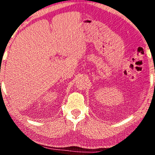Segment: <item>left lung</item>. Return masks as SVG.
<instances>
[{"instance_id": "8db88e82", "label": "left lung", "mask_w": 155, "mask_h": 155, "mask_svg": "<svg viewBox=\"0 0 155 155\" xmlns=\"http://www.w3.org/2000/svg\"><path fill=\"white\" fill-rule=\"evenodd\" d=\"M154 86H155V83H154Z\"/></svg>"}]
</instances>
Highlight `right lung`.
Instances as JSON below:
<instances>
[{"label":"right lung","instance_id":"1","mask_svg":"<svg viewBox=\"0 0 155 155\" xmlns=\"http://www.w3.org/2000/svg\"><path fill=\"white\" fill-rule=\"evenodd\" d=\"M0 85H1V83H0Z\"/></svg>","mask_w":155,"mask_h":155}]
</instances>
